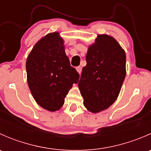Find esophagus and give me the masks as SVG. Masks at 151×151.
Returning a JSON list of instances; mask_svg holds the SVG:
<instances>
[{"instance_id": "34e87169", "label": "esophagus", "mask_w": 151, "mask_h": 151, "mask_svg": "<svg viewBox=\"0 0 151 151\" xmlns=\"http://www.w3.org/2000/svg\"><path fill=\"white\" fill-rule=\"evenodd\" d=\"M76 69H77V72H78L79 74H81V72H82V67H81V66L77 67V68H76Z\"/></svg>"}]
</instances>
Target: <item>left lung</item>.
Wrapping results in <instances>:
<instances>
[{"mask_svg": "<svg viewBox=\"0 0 151 151\" xmlns=\"http://www.w3.org/2000/svg\"><path fill=\"white\" fill-rule=\"evenodd\" d=\"M86 62L79 89L86 109L97 113L109 108L119 95L126 74V53L112 36L99 34L88 47Z\"/></svg>", "mask_w": 151, "mask_h": 151, "instance_id": "8db88e82", "label": "left lung"}]
</instances>
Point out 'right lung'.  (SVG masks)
<instances>
[{
  "instance_id": "obj_1",
  "label": "right lung",
  "mask_w": 151,
  "mask_h": 151,
  "mask_svg": "<svg viewBox=\"0 0 151 151\" xmlns=\"http://www.w3.org/2000/svg\"><path fill=\"white\" fill-rule=\"evenodd\" d=\"M26 71L33 99L50 112L61 108L68 91L80 78L70 65L58 32L48 33L34 45L27 58Z\"/></svg>"
}]
</instances>
